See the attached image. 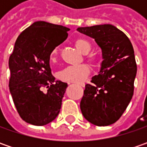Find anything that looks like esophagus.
<instances>
[{
    "label": "esophagus",
    "mask_w": 147,
    "mask_h": 147,
    "mask_svg": "<svg viewBox=\"0 0 147 147\" xmlns=\"http://www.w3.org/2000/svg\"><path fill=\"white\" fill-rule=\"evenodd\" d=\"M70 83H75V84L78 85V86H81V87H84L85 86V84L83 82H69V84Z\"/></svg>",
    "instance_id": "obj_1"
}]
</instances>
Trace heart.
I'll return each instance as SVG.
<instances>
[{"instance_id": "1", "label": "heart", "mask_w": 147, "mask_h": 147, "mask_svg": "<svg viewBox=\"0 0 147 147\" xmlns=\"http://www.w3.org/2000/svg\"><path fill=\"white\" fill-rule=\"evenodd\" d=\"M75 47L80 52H82L84 55L88 54L92 50L91 43L88 40L83 38L77 39L75 41ZM58 54H59V49L58 47H55L50 53V60L51 62H55ZM88 59L93 66H97L100 64L99 59L96 56L92 55L88 56ZM89 73H90V69L86 65L68 66L59 72V78L61 80L66 82H78L84 80L86 77L89 74Z\"/></svg>"}]
</instances>
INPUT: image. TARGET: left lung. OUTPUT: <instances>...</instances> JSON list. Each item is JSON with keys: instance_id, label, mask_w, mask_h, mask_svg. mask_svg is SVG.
I'll use <instances>...</instances> for the list:
<instances>
[{"instance_id": "obj_1", "label": "left lung", "mask_w": 147, "mask_h": 147, "mask_svg": "<svg viewBox=\"0 0 147 147\" xmlns=\"http://www.w3.org/2000/svg\"><path fill=\"white\" fill-rule=\"evenodd\" d=\"M77 31L92 37L102 53L98 74L86 84L80 102L83 117L96 126L115 123L132 100L137 65L128 37L111 24L78 28Z\"/></svg>"}]
</instances>
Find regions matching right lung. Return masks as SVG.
Segmentation results:
<instances>
[{"label":"right lung","instance_id":"right-lung-1","mask_svg":"<svg viewBox=\"0 0 147 147\" xmlns=\"http://www.w3.org/2000/svg\"><path fill=\"white\" fill-rule=\"evenodd\" d=\"M68 31L65 26L37 21L16 40L9 59V87L17 111L26 123L43 126L59 115L68 84L55 80L50 53L66 40Z\"/></svg>","mask_w":147,"mask_h":147}]
</instances>
